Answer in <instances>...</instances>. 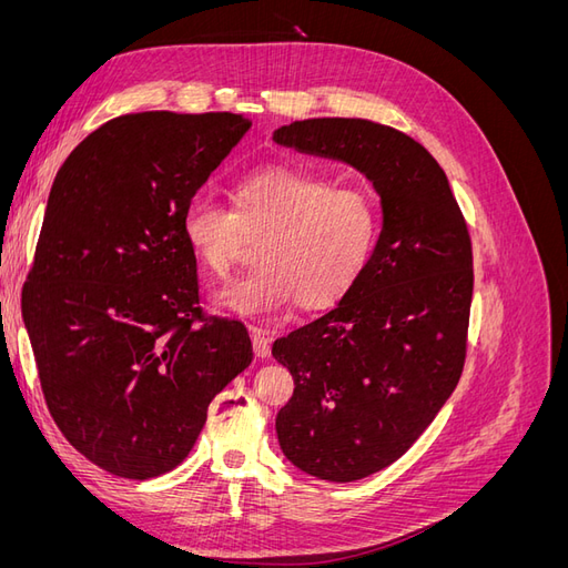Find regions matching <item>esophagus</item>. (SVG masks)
<instances>
[{
  "mask_svg": "<svg viewBox=\"0 0 568 568\" xmlns=\"http://www.w3.org/2000/svg\"><path fill=\"white\" fill-rule=\"evenodd\" d=\"M251 341H253L255 357H270V332L257 329V326H253V329H251Z\"/></svg>",
  "mask_w": 568,
  "mask_h": 568,
  "instance_id": "34e87169",
  "label": "esophagus"
}]
</instances>
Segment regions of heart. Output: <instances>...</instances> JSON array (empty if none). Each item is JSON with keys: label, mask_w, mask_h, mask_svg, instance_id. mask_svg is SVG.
<instances>
[{"label": "heart", "mask_w": 568, "mask_h": 568, "mask_svg": "<svg viewBox=\"0 0 568 568\" xmlns=\"http://www.w3.org/2000/svg\"><path fill=\"white\" fill-rule=\"evenodd\" d=\"M232 211L194 196L182 211V236L213 277H227L246 242L257 267L217 291V305L248 320H272L301 303L322 311L363 277L379 239L369 192L336 184L307 168L272 163L239 178Z\"/></svg>", "instance_id": "1"}]
</instances>
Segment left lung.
Listing matches in <instances>:
<instances>
[{
    "mask_svg": "<svg viewBox=\"0 0 568 568\" xmlns=\"http://www.w3.org/2000/svg\"><path fill=\"white\" fill-rule=\"evenodd\" d=\"M274 142L359 170L384 225L359 282L329 313L274 341L294 376L277 438L301 471L348 484L403 457L455 390L467 357L471 239L443 168L405 132L313 118Z\"/></svg>",
    "mask_w": 568,
    "mask_h": 568,
    "instance_id": "1",
    "label": "left lung"
}]
</instances>
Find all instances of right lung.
Returning a JSON list of instances; mask_svg holds the SVG:
<instances>
[{
  "instance_id": "right-lung-1",
  "label": "right lung",
  "mask_w": 568,
  "mask_h": 568,
  "mask_svg": "<svg viewBox=\"0 0 568 568\" xmlns=\"http://www.w3.org/2000/svg\"><path fill=\"white\" fill-rule=\"evenodd\" d=\"M236 113L118 115L51 184L21 311L49 415L109 474L161 476L253 359L246 326L203 315L182 211L248 132Z\"/></svg>"
}]
</instances>
